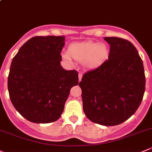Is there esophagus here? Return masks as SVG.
<instances>
[{
  "label": "esophagus",
  "mask_w": 152,
  "mask_h": 152,
  "mask_svg": "<svg viewBox=\"0 0 152 152\" xmlns=\"http://www.w3.org/2000/svg\"><path fill=\"white\" fill-rule=\"evenodd\" d=\"M81 79H82V74H81V73H79V81H80L81 80Z\"/></svg>",
  "instance_id": "34e87169"
}]
</instances>
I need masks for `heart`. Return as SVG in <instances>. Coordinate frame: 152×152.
I'll return each mask as SVG.
<instances>
[{"label": "heart", "instance_id": "1", "mask_svg": "<svg viewBox=\"0 0 152 152\" xmlns=\"http://www.w3.org/2000/svg\"><path fill=\"white\" fill-rule=\"evenodd\" d=\"M108 54L109 49L104 43L88 41L72 44L63 57L68 63H71V57L78 62L84 61L86 67L92 68L103 63Z\"/></svg>", "mask_w": 152, "mask_h": 152}]
</instances>
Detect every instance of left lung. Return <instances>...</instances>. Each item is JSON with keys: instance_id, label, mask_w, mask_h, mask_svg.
Masks as SVG:
<instances>
[{"instance_id": "8db88e82", "label": "left lung", "mask_w": 152, "mask_h": 152, "mask_svg": "<svg viewBox=\"0 0 152 152\" xmlns=\"http://www.w3.org/2000/svg\"><path fill=\"white\" fill-rule=\"evenodd\" d=\"M108 59L83 75L79 85L83 109L92 122L114 126L132 116L143 100L146 86L143 62L129 41L105 37Z\"/></svg>"}]
</instances>
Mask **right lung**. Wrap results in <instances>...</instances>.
Here are the masks:
<instances>
[{
    "instance_id": "1",
    "label": "right lung",
    "mask_w": 152,
    "mask_h": 152,
    "mask_svg": "<svg viewBox=\"0 0 152 152\" xmlns=\"http://www.w3.org/2000/svg\"><path fill=\"white\" fill-rule=\"evenodd\" d=\"M65 36H36L25 42L13 58L8 89L13 105L28 121L45 124L57 121L78 72L60 65Z\"/></svg>"
}]
</instances>
